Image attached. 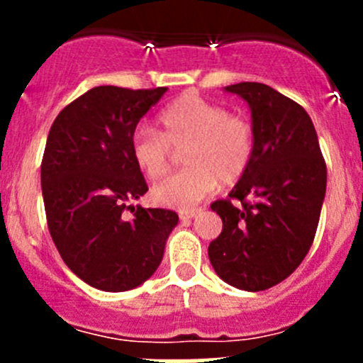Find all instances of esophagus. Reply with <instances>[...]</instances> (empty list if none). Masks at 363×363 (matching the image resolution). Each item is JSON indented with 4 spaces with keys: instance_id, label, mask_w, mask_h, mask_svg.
<instances>
[{
    "instance_id": "obj_1",
    "label": "esophagus",
    "mask_w": 363,
    "mask_h": 363,
    "mask_svg": "<svg viewBox=\"0 0 363 363\" xmlns=\"http://www.w3.org/2000/svg\"><path fill=\"white\" fill-rule=\"evenodd\" d=\"M199 212H200V208H191V211H181L179 212V216H181V219H191V218H195Z\"/></svg>"
}]
</instances>
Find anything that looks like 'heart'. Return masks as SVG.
Instances as JSON below:
<instances>
[{
    "mask_svg": "<svg viewBox=\"0 0 363 363\" xmlns=\"http://www.w3.org/2000/svg\"><path fill=\"white\" fill-rule=\"evenodd\" d=\"M160 133L138 128L131 137L135 164L151 181L161 179L172 167V151H182L184 172L164 179L152 188L158 205L188 211L223 184L239 181L250 168L255 133L250 121L199 94H182L158 117Z\"/></svg>",
    "mask_w": 363,
    "mask_h": 363,
    "instance_id": "1",
    "label": "heart"
}]
</instances>
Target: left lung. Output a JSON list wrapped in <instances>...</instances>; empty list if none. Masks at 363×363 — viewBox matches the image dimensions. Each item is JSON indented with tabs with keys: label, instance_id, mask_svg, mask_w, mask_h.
Masks as SVG:
<instances>
[{
	"label": "left lung",
	"instance_id": "1",
	"mask_svg": "<svg viewBox=\"0 0 363 363\" xmlns=\"http://www.w3.org/2000/svg\"><path fill=\"white\" fill-rule=\"evenodd\" d=\"M251 111L255 152L230 200L211 205L223 232L208 244L230 286L262 291L286 279L311 250L327 191V167L309 113L259 82L225 87ZM232 199L241 202L235 207Z\"/></svg>",
	"mask_w": 363,
	"mask_h": 363
}]
</instances>
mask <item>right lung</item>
Instances as JSON below:
<instances>
[{"label":"right lung","instance_id":"right-lung-1","mask_svg":"<svg viewBox=\"0 0 363 363\" xmlns=\"http://www.w3.org/2000/svg\"><path fill=\"white\" fill-rule=\"evenodd\" d=\"M167 93L98 86L52 123L42 161L47 225L77 277L104 291H128L158 270L179 216L128 205L147 191L131 156L138 121ZM128 206L133 220L122 218Z\"/></svg>","mask_w":363,"mask_h":363}]
</instances>
